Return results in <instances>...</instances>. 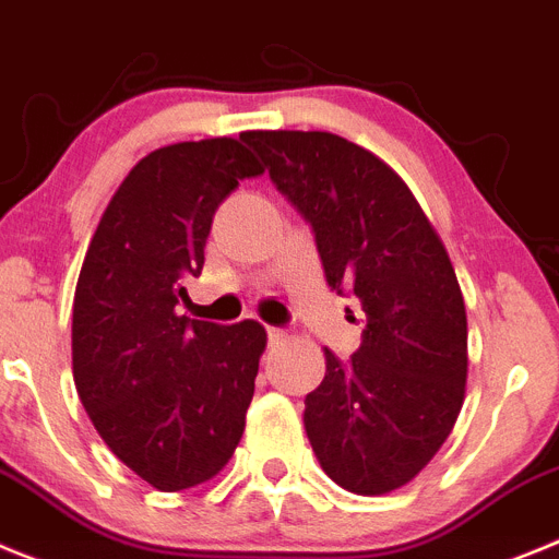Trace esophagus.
<instances>
[{
	"label": "esophagus",
	"mask_w": 559,
	"mask_h": 559,
	"mask_svg": "<svg viewBox=\"0 0 559 559\" xmlns=\"http://www.w3.org/2000/svg\"><path fill=\"white\" fill-rule=\"evenodd\" d=\"M286 340V331L284 329H275V325H270L267 329V342L270 345H281V342Z\"/></svg>",
	"instance_id": "34e87169"
}]
</instances>
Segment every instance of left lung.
<instances>
[{
	"mask_svg": "<svg viewBox=\"0 0 559 559\" xmlns=\"http://www.w3.org/2000/svg\"><path fill=\"white\" fill-rule=\"evenodd\" d=\"M270 178L314 230L325 281L356 295L361 345L325 350L304 424L325 474L359 496L415 479L465 401L467 317L449 250L379 155L323 130H248Z\"/></svg>",
	"mask_w": 559,
	"mask_h": 559,
	"instance_id": "obj_1",
	"label": "left lung"
}]
</instances>
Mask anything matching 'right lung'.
<instances>
[{
    "instance_id": "add662e5",
    "label": "right lung",
    "mask_w": 559,
    "mask_h": 559,
    "mask_svg": "<svg viewBox=\"0 0 559 559\" xmlns=\"http://www.w3.org/2000/svg\"><path fill=\"white\" fill-rule=\"evenodd\" d=\"M261 173L242 135L153 150L119 183L85 250L74 386L105 445L155 490L214 479L242 440L267 331L175 306L203 270L214 211Z\"/></svg>"
}]
</instances>
